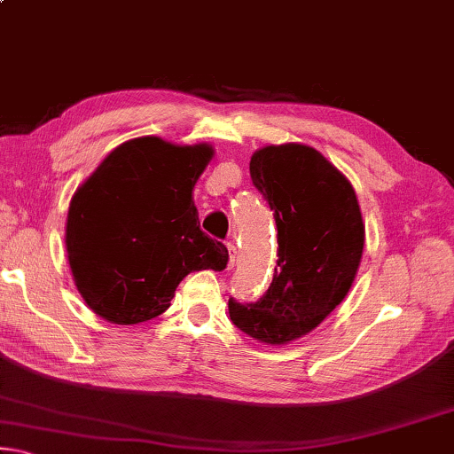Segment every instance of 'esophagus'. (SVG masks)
<instances>
[{"label":"esophagus","mask_w":454,"mask_h":454,"mask_svg":"<svg viewBox=\"0 0 454 454\" xmlns=\"http://www.w3.org/2000/svg\"><path fill=\"white\" fill-rule=\"evenodd\" d=\"M228 266H234V258H236V244L234 242H228Z\"/></svg>","instance_id":"34e87169"}]
</instances>
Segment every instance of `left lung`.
I'll use <instances>...</instances> for the list:
<instances>
[{"instance_id":"left-lung-1","label":"left lung","mask_w":454,"mask_h":454,"mask_svg":"<svg viewBox=\"0 0 454 454\" xmlns=\"http://www.w3.org/2000/svg\"><path fill=\"white\" fill-rule=\"evenodd\" d=\"M250 178L270 206L278 260L256 302L228 301L234 326L266 344L317 328L344 301L364 248V224L350 182L310 145H266Z\"/></svg>"}]
</instances>
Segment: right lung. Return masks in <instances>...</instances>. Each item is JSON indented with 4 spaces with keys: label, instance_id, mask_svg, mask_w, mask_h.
Wrapping results in <instances>:
<instances>
[{
    "label": "right lung",
    "instance_id": "add662e5",
    "mask_svg": "<svg viewBox=\"0 0 454 454\" xmlns=\"http://www.w3.org/2000/svg\"><path fill=\"white\" fill-rule=\"evenodd\" d=\"M206 144L136 137L82 184L67 212L66 246L80 294L98 317L137 325L168 310L194 270H224L226 246L200 230L192 202L212 158Z\"/></svg>",
    "mask_w": 454,
    "mask_h": 454
}]
</instances>
